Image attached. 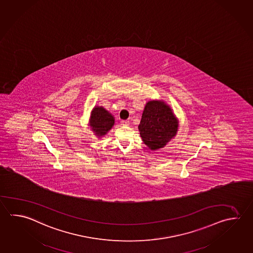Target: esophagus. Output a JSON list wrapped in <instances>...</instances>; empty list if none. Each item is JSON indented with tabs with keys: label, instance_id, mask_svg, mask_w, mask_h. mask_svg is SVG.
<instances>
[{
	"label": "esophagus",
	"instance_id": "34e87169",
	"mask_svg": "<svg viewBox=\"0 0 253 253\" xmlns=\"http://www.w3.org/2000/svg\"><path fill=\"white\" fill-rule=\"evenodd\" d=\"M121 124H122L123 126H129V121H122V122H121Z\"/></svg>",
	"mask_w": 253,
	"mask_h": 253
}]
</instances>
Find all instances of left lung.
<instances>
[{"label":"left lung","instance_id":"1","mask_svg":"<svg viewBox=\"0 0 253 253\" xmlns=\"http://www.w3.org/2000/svg\"><path fill=\"white\" fill-rule=\"evenodd\" d=\"M138 128L143 143L155 151L166 147L176 136L179 120L165 101L149 100L144 107Z\"/></svg>","mask_w":253,"mask_h":253}]
</instances>
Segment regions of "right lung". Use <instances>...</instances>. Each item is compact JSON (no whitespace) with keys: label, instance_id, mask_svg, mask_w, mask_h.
I'll return each mask as SVG.
<instances>
[{"label":"right lung","instance_id":"right-lung-1","mask_svg":"<svg viewBox=\"0 0 253 253\" xmlns=\"http://www.w3.org/2000/svg\"><path fill=\"white\" fill-rule=\"evenodd\" d=\"M115 117L103 106L95 105L92 109L88 126L97 138L105 137L115 125Z\"/></svg>","mask_w":253,"mask_h":253}]
</instances>
